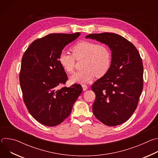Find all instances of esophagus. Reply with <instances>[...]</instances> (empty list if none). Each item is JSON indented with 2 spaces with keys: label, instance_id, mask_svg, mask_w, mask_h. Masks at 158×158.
Wrapping results in <instances>:
<instances>
[{
  "label": "esophagus",
  "instance_id": "1",
  "mask_svg": "<svg viewBox=\"0 0 158 158\" xmlns=\"http://www.w3.org/2000/svg\"><path fill=\"white\" fill-rule=\"evenodd\" d=\"M82 89L83 91H86V90L87 89V85H85V84H82Z\"/></svg>",
  "mask_w": 158,
  "mask_h": 158
}]
</instances>
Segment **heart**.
<instances>
[{"mask_svg": "<svg viewBox=\"0 0 158 158\" xmlns=\"http://www.w3.org/2000/svg\"><path fill=\"white\" fill-rule=\"evenodd\" d=\"M72 54L61 51L58 56V62L67 73H71L74 68L76 60L83 59V69L77 71L71 77L73 82L84 83L94 76L98 78L104 76L109 71L112 53L109 47L89 40H81L71 48Z\"/></svg>", "mask_w": 158, "mask_h": 158, "instance_id": "heart-1", "label": "heart"}]
</instances>
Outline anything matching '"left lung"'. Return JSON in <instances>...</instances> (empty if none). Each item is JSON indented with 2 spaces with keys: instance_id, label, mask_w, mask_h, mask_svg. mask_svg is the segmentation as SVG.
Masks as SVG:
<instances>
[{
  "instance_id": "left-lung-1",
  "label": "left lung",
  "mask_w": 158,
  "mask_h": 158,
  "mask_svg": "<svg viewBox=\"0 0 158 158\" xmlns=\"http://www.w3.org/2000/svg\"><path fill=\"white\" fill-rule=\"evenodd\" d=\"M85 38L108 45L112 51L109 71L91 85L96 94L93 114L105 125L123 124L136 110L143 89L140 54L131 42L116 34H90Z\"/></svg>"
}]
</instances>
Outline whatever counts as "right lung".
<instances>
[{"label": "right lung", "instance_id": "1", "mask_svg": "<svg viewBox=\"0 0 158 158\" xmlns=\"http://www.w3.org/2000/svg\"><path fill=\"white\" fill-rule=\"evenodd\" d=\"M80 34H48L32 42L22 56L19 81L23 100L29 113L43 125L56 126L62 123L82 91L77 84L59 89L68 78L58 56Z\"/></svg>", "mask_w": 158, "mask_h": 158}]
</instances>
